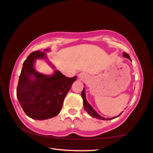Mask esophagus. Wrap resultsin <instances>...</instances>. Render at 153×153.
<instances>
[{
  "label": "esophagus",
  "mask_w": 153,
  "mask_h": 153,
  "mask_svg": "<svg viewBox=\"0 0 153 153\" xmlns=\"http://www.w3.org/2000/svg\"><path fill=\"white\" fill-rule=\"evenodd\" d=\"M86 77V75L84 74V73H81V74H79V79H80V80L85 79Z\"/></svg>",
  "instance_id": "1"
}]
</instances>
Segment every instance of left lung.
I'll return each instance as SVG.
<instances>
[{"mask_svg":"<svg viewBox=\"0 0 153 153\" xmlns=\"http://www.w3.org/2000/svg\"><path fill=\"white\" fill-rule=\"evenodd\" d=\"M123 56H124L125 58H127V59H129L131 61V59H130V56H129V55L128 54H127V53H123ZM81 95H82V99H83V105H84V109H85V110L87 111V112H88V114L91 116H92V117H93V118H98V119H100V120H112V119H114V118H117V117H118V116H119L122 113H120L119 115H118L117 117H116V116H115V117H113V118H104V117H103V116H100L99 114L97 112V111L94 110L93 109V108L92 107V106L91 105V104H90L88 102V101H87V99H86V94H85V89H84H84H83V91H82V94H81Z\"/></svg>","mask_w":153,"mask_h":153,"instance_id":"1","label":"left lung"}]
</instances>
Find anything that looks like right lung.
Wrapping results in <instances>:
<instances>
[{
  "label": "right lung",
  "instance_id": "1",
  "mask_svg": "<svg viewBox=\"0 0 153 153\" xmlns=\"http://www.w3.org/2000/svg\"><path fill=\"white\" fill-rule=\"evenodd\" d=\"M49 51L38 50L29 54L23 63L17 87V98L22 108L28 117L35 120H46L59 114L65 96L77 79V76L66 77L58 70L45 75L35 69L37 59L46 60L55 69L45 54Z\"/></svg>",
  "mask_w": 153,
  "mask_h": 153
}]
</instances>
